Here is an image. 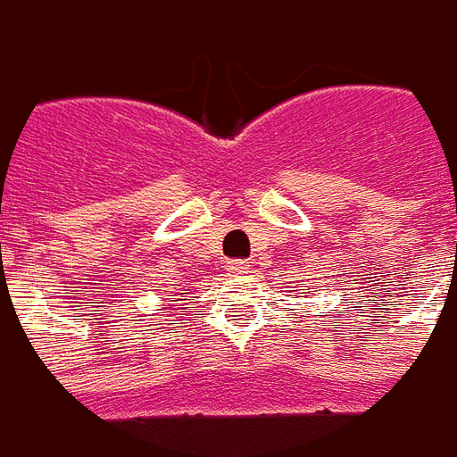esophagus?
<instances>
[{
    "label": "esophagus",
    "instance_id": "obj_1",
    "mask_svg": "<svg viewBox=\"0 0 457 457\" xmlns=\"http://www.w3.org/2000/svg\"><path fill=\"white\" fill-rule=\"evenodd\" d=\"M228 269L232 274H247L249 269H252V264H249L247 259H232L228 264Z\"/></svg>",
    "mask_w": 457,
    "mask_h": 457
}]
</instances>
